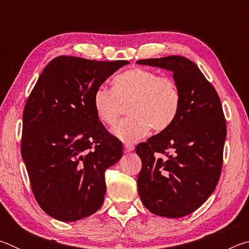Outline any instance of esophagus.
I'll list each match as a JSON object with an SVG mask.
<instances>
[{"label": "esophagus", "instance_id": "34e87169", "mask_svg": "<svg viewBox=\"0 0 249 249\" xmlns=\"http://www.w3.org/2000/svg\"><path fill=\"white\" fill-rule=\"evenodd\" d=\"M134 148H135V147L133 145H130V144H125L124 145V151H125V153H130V151L134 150Z\"/></svg>", "mask_w": 249, "mask_h": 249}]
</instances>
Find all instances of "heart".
<instances>
[{
  "label": "heart",
  "instance_id": "b5f03b06",
  "mask_svg": "<svg viewBox=\"0 0 249 249\" xmlns=\"http://www.w3.org/2000/svg\"><path fill=\"white\" fill-rule=\"evenodd\" d=\"M92 105L98 120L113 126L127 105L128 117L113 128L115 137L125 142H137L149 132H163L174 124L181 105L179 88L174 80L158 77L142 68L126 70L112 80V90L96 88Z\"/></svg>",
  "mask_w": 249,
  "mask_h": 249
}]
</instances>
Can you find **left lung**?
<instances>
[{"label":"left lung","mask_w":249,"mask_h":249,"mask_svg":"<svg viewBox=\"0 0 249 249\" xmlns=\"http://www.w3.org/2000/svg\"><path fill=\"white\" fill-rule=\"evenodd\" d=\"M136 64L171 71L181 94L174 124L136 147L142 159L138 195L156 215L182 217L209 199L220 179L226 138L221 101L197 66L187 58L142 59Z\"/></svg>","instance_id":"left-lung-1"}]
</instances>
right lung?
<instances>
[{"mask_svg":"<svg viewBox=\"0 0 249 249\" xmlns=\"http://www.w3.org/2000/svg\"><path fill=\"white\" fill-rule=\"evenodd\" d=\"M128 64L57 57L25 105L22 158L36 201L58 221L81 220L103 204L104 172L122 158L123 145L98 120L92 96Z\"/></svg>","mask_w":249,"mask_h":249,"instance_id":"right-lung-1","label":"right lung"}]
</instances>
